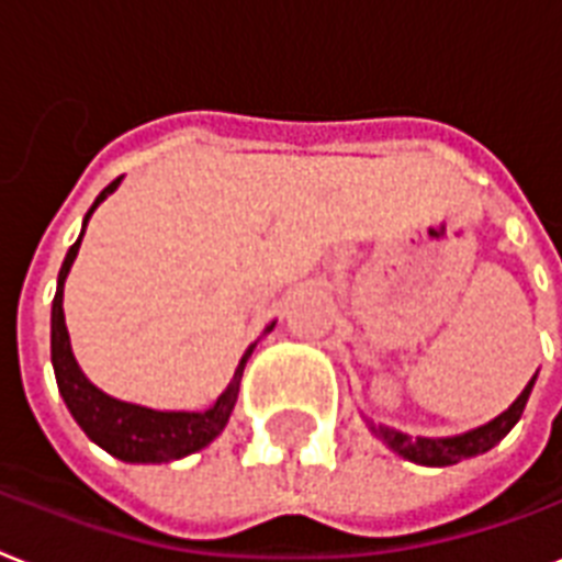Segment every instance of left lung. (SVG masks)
Segmentation results:
<instances>
[{
	"mask_svg": "<svg viewBox=\"0 0 562 562\" xmlns=\"http://www.w3.org/2000/svg\"><path fill=\"white\" fill-rule=\"evenodd\" d=\"M537 378V375H533ZM533 378L528 381V386L519 392V398L505 409L503 415H496L494 422L482 424L476 430L462 432V436H450V439H422V436H407V432L392 430V427H384V424H372V432L378 439L384 441L386 447H392L395 453L409 459L415 464H427V468H447V464L462 462V459H471V456L487 453L496 441H503L510 432V427L519 422V415L526 409L528 395H531Z\"/></svg>",
	"mask_w": 562,
	"mask_h": 562,
	"instance_id": "left-lung-1",
	"label": "left lung"
}]
</instances>
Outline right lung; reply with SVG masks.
I'll list each match as a JSON object with an SVG mask.
<instances>
[{
  "label": "right lung",
  "instance_id": "obj_1",
  "mask_svg": "<svg viewBox=\"0 0 562 562\" xmlns=\"http://www.w3.org/2000/svg\"><path fill=\"white\" fill-rule=\"evenodd\" d=\"M117 184H121V178H115V181L94 199V204H91L89 213H86L83 218V231L86 225H89V216L94 213V207H98L109 193H115ZM83 231H80V239H83ZM80 239L68 248L66 259H63V268H59L57 277V294H54L52 303V363L54 375H57L59 395L66 401L68 413L75 415V422L80 424V430H83L94 445L103 447L106 453H112L115 459H121V462L161 464L202 450V447H207L210 441L216 439L218 432L225 430L227 418L234 413L236 395H239L241 372H245V363H248L250 352H254V346L257 344H250L248 349H245L231 386L218 395L213 407L202 409V413H161V409L126 404V401H117L112 398V395H106V392H100L98 386L91 384L89 378L80 372V367H77L75 355H71V344H68L66 314H63V285H66V277L68 271H71V262H75L77 250H80ZM271 328L273 323L266 331H271Z\"/></svg>",
  "mask_w": 562,
  "mask_h": 562
}]
</instances>
